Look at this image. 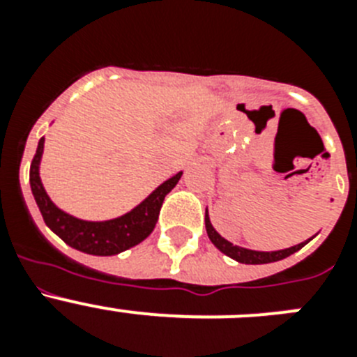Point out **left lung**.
Instances as JSON below:
<instances>
[{"mask_svg": "<svg viewBox=\"0 0 357 357\" xmlns=\"http://www.w3.org/2000/svg\"><path fill=\"white\" fill-rule=\"evenodd\" d=\"M206 229H207V236H209L211 241L216 245L218 250H222L223 254L229 255V257H232V259H236L238 263H245V264H266V263H275V261H280L284 259V257H288V255L295 254L296 250H301L302 247H304L305 243H298V245H295V247L291 248H286V250H277V252H255V250H248V248H241V247H236V245H232V243H229L227 239H223L222 236L218 234L216 230L213 229V225H211L209 218H207V213H206Z\"/></svg>", "mask_w": 357, "mask_h": 357, "instance_id": "left-lung-1", "label": "left lung"}]
</instances>
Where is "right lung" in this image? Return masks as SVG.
Returning a JSON list of instances; mask_svg holds the SVG:
<instances>
[{"instance_id":"obj_1","label":"right lung","mask_w":357,"mask_h":357,"mask_svg":"<svg viewBox=\"0 0 357 357\" xmlns=\"http://www.w3.org/2000/svg\"><path fill=\"white\" fill-rule=\"evenodd\" d=\"M43 148L44 137H40L36 155L30 164V188L44 218V223L62 241L68 243L69 247L91 255H116L146 239L151 230L155 229L164 197L175 188L182 176V173H176L169 181L160 184L141 206L125 216L109 222H84L56 209L44 191L39 178V160L43 155Z\"/></svg>"}]
</instances>
